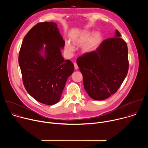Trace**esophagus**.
Masks as SVG:
<instances>
[{"instance_id":"1","label":"esophagus","mask_w":148,"mask_h":148,"mask_svg":"<svg viewBox=\"0 0 148 148\" xmlns=\"http://www.w3.org/2000/svg\"><path fill=\"white\" fill-rule=\"evenodd\" d=\"M74 69H75V70L78 69V66H77V63H76V62H74Z\"/></svg>"}]
</instances>
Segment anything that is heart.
Here are the masks:
<instances>
[{
  "label": "heart",
  "instance_id": "b5f03b06",
  "mask_svg": "<svg viewBox=\"0 0 148 148\" xmlns=\"http://www.w3.org/2000/svg\"><path fill=\"white\" fill-rule=\"evenodd\" d=\"M91 33L88 30H84L81 33L79 36L75 38L73 41V44L75 46L79 45L86 43L88 40V43L87 47H91L95 45L97 41L99 40L101 37V34L98 32H94L91 36ZM65 50L69 53H71L74 51V46L69 41H67L65 45Z\"/></svg>",
  "mask_w": 148,
  "mask_h": 148
}]
</instances>
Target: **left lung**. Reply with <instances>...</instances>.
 <instances>
[{"instance_id": "left-lung-1", "label": "left lung", "mask_w": 148, "mask_h": 148, "mask_svg": "<svg viewBox=\"0 0 148 148\" xmlns=\"http://www.w3.org/2000/svg\"><path fill=\"white\" fill-rule=\"evenodd\" d=\"M77 63L88 95L95 100L105 99L117 91L128 74L127 45L116 30L114 37L79 57Z\"/></svg>"}]
</instances>
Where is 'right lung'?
<instances>
[{
	"label": "right lung",
	"instance_id": "obj_1",
	"mask_svg": "<svg viewBox=\"0 0 148 148\" xmlns=\"http://www.w3.org/2000/svg\"><path fill=\"white\" fill-rule=\"evenodd\" d=\"M64 45L53 22L37 24L24 37L18 54L23 84L27 92L42 103L54 105L60 101L74 71L73 62L61 55Z\"/></svg>",
	"mask_w": 148,
	"mask_h": 148
}]
</instances>
